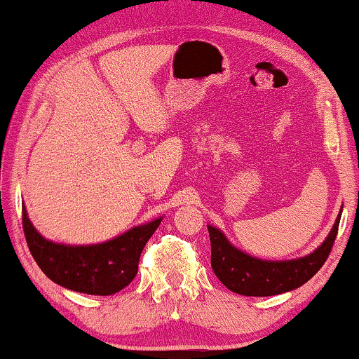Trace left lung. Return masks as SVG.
Here are the masks:
<instances>
[{"mask_svg":"<svg viewBox=\"0 0 359 359\" xmlns=\"http://www.w3.org/2000/svg\"><path fill=\"white\" fill-rule=\"evenodd\" d=\"M339 210L333 229L316 250L293 260H262L240 250L217 226L207 225L212 245V269L230 292L245 297H271L305 285L328 258L338 233Z\"/></svg>","mask_w":359,"mask_h":359,"instance_id":"8db88e82","label":"left lung"}]
</instances>
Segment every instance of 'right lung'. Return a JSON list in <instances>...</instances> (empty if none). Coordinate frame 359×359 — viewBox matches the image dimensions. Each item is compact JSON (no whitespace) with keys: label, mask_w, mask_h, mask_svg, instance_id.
Here are the masks:
<instances>
[{"label":"right lung","mask_w":359,"mask_h":359,"mask_svg":"<svg viewBox=\"0 0 359 359\" xmlns=\"http://www.w3.org/2000/svg\"><path fill=\"white\" fill-rule=\"evenodd\" d=\"M162 217L94 245H65L44 238L22 207V229L29 252L43 273L67 290L88 294H114L137 275L139 257Z\"/></svg>","instance_id":"1"}]
</instances>
